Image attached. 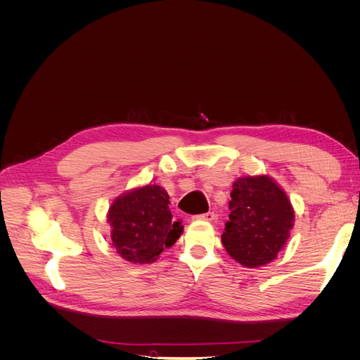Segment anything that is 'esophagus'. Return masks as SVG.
Instances as JSON below:
<instances>
[{"label": "esophagus", "mask_w": 360, "mask_h": 360, "mask_svg": "<svg viewBox=\"0 0 360 360\" xmlns=\"http://www.w3.org/2000/svg\"><path fill=\"white\" fill-rule=\"evenodd\" d=\"M193 219H198V221H213L214 219V213H212V212H207V213H202V214H197V216H193Z\"/></svg>", "instance_id": "1"}]
</instances>
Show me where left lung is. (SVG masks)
I'll return each mask as SVG.
<instances>
[{
  "instance_id": "8db88e82",
  "label": "left lung",
  "mask_w": 360,
  "mask_h": 360,
  "mask_svg": "<svg viewBox=\"0 0 360 360\" xmlns=\"http://www.w3.org/2000/svg\"><path fill=\"white\" fill-rule=\"evenodd\" d=\"M228 209L230 221L221 236L226 252L252 269L274 261L294 222L287 193L267 176L240 177L233 184Z\"/></svg>"
}]
</instances>
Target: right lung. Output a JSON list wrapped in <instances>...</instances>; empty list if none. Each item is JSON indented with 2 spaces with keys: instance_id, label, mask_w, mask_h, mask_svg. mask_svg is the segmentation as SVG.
<instances>
[{
  "instance_id": "1",
  "label": "right lung",
  "mask_w": 360,
  "mask_h": 360,
  "mask_svg": "<svg viewBox=\"0 0 360 360\" xmlns=\"http://www.w3.org/2000/svg\"><path fill=\"white\" fill-rule=\"evenodd\" d=\"M167 191L147 184L120 195L108 212L117 252L130 263H153L165 248L180 237L183 226L172 221Z\"/></svg>"
}]
</instances>
